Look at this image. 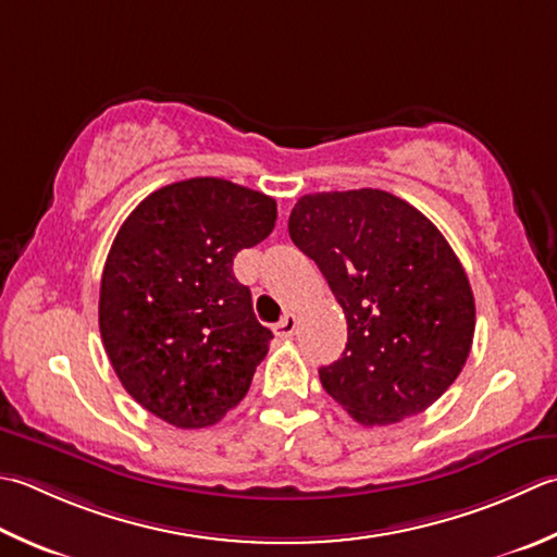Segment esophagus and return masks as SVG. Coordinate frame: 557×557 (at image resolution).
<instances>
[{
  "mask_svg": "<svg viewBox=\"0 0 557 557\" xmlns=\"http://www.w3.org/2000/svg\"><path fill=\"white\" fill-rule=\"evenodd\" d=\"M275 333H277L280 337H292L294 333H297V315L287 313L285 319H282V321L275 325Z\"/></svg>",
  "mask_w": 557,
  "mask_h": 557,
  "instance_id": "obj_1",
  "label": "esophagus"
}]
</instances>
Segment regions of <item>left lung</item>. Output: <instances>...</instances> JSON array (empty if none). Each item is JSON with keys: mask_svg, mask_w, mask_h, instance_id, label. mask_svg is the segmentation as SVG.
Returning a JSON list of instances; mask_svg holds the SVG:
<instances>
[{"mask_svg": "<svg viewBox=\"0 0 557 557\" xmlns=\"http://www.w3.org/2000/svg\"><path fill=\"white\" fill-rule=\"evenodd\" d=\"M289 236L329 280L347 345L319 376L350 416L391 424L428 410L471 352L475 301L442 232L386 190L304 195Z\"/></svg>", "mask_w": 557, "mask_h": 557, "instance_id": "1", "label": "left lung"}]
</instances>
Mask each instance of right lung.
<instances>
[{
  "instance_id": "obj_1",
  "label": "right lung",
  "mask_w": 557,
  "mask_h": 557,
  "mask_svg": "<svg viewBox=\"0 0 557 557\" xmlns=\"http://www.w3.org/2000/svg\"><path fill=\"white\" fill-rule=\"evenodd\" d=\"M275 220L277 205L263 193L188 178L151 193L120 226L98 329L120 384L151 416L210 428L248 394L272 333L232 268Z\"/></svg>"
}]
</instances>
